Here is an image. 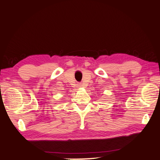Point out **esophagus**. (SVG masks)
Segmentation results:
<instances>
[{
	"instance_id": "34e87169",
	"label": "esophagus",
	"mask_w": 160,
	"mask_h": 160,
	"mask_svg": "<svg viewBox=\"0 0 160 160\" xmlns=\"http://www.w3.org/2000/svg\"><path fill=\"white\" fill-rule=\"evenodd\" d=\"M82 84H81V83H78L77 84V87H78V89H80V88H81V87H82Z\"/></svg>"
}]
</instances>
